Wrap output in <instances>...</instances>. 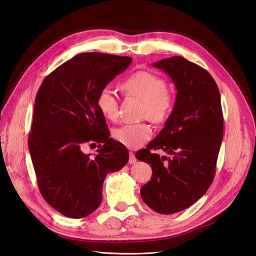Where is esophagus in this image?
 <instances>
[{
    "label": "esophagus",
    "instance_id": "1",
    "mask_svg": "<svg viewBox=\"0 0 256 256\" xmlns=\"http://www.w3.org/2000/svg\"><path fill=\"white\" fill-rule=\"evenodd\" d=\"M129 154H130V157H129V164H136V156H134V154L132 152H130Z\"/></svg>",
    "mask_w": 256,
    "mask_h": 256
}]
</instances>
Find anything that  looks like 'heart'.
I'll use <instances>...</instances> for the list:
<instances>
[{
	"label": "heart",
	"instance_id": "heart-1",
	"mask_svg": "<svg viewBox=\"0 0 256 256\" xmlns=\"http://www.w3.org/2000/svg\"><path fill=\"white\" fill-rule=\"evenodd\" d=\"M122 90L128 95L144 102L143 115L154 122H164L174 108V98L166 90V82L159 76L148 72H136L122 83ZM97 106L106 118L116 120L118 118V102L114 92L104 88L97 96ZM152 127L146 122L127 124L113 131L118 142L129 148H138L150 140Z\"/></svg>",
	"mask_w": 256,
	"mask_h": 256
}]
</instances>
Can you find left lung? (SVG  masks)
<instances>
[{
  "mask_svg": "<svg viewBox=\"0 0 256 256\" xmlns=\"http://www.w3.org/2000/svg\"><path fill=\"white\" fill-rule=\"evenodd\" d=\"M174 82L177 95L164 128L136 157L150 164L152 180L141 188L144 203L171 214L194 204L214 180L223 138L220 92L207 70L182 56L152 64ZM161 149L172 158H160Z\"/></svg>",
  "mask_w": 256,
  "mask_h": 256,
  "instance_id": "1",
  "label": "left lung"
}]
</instances>
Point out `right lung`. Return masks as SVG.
I'll return each instance as SVG.
<instances>
[{"instance_id": "obj_1", "label": "right lung", "mask_w": 256, "mask_h": 256, "mask_svg": "<svg viewBox=\"0 0 256 256\" xmlns=\"http://www.w3.org/2000/svg\"><path fill=\"white\" fill-rule=\"evenodd\" d=\"M131 62L129 56L81 53L46 76L37 92L30 158L42 198L68 218L95 212L106 176L128 162V150L110 138L97 96ZM96 142L94 158L82 152L85 144Z\"/></svg>"}]
</instances>
